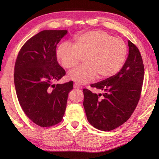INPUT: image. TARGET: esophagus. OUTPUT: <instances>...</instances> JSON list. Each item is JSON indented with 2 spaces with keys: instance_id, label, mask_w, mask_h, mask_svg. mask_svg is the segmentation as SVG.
Here are the masks:
<instances>
[{
  "instance_id": "esophagus-1",
  "label": "esophagus",
  "mask_w": 159,
  "mask_h": 159,
  "mask_svg": "<svg viewBox=\"0 0 159 159\" xmlns=\"http://www.w3.org/2000/svg\"><path fill=\"white\" fill-rule=\"evenodd\" d=\"M74 88H75V89H80V88H81V87H80L79 85H78L77 83H74Z\"/></svg>"
}]
</instances>
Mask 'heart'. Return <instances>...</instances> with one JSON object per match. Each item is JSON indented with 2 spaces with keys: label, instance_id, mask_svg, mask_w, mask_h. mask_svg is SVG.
<instances>
[{
  "label": "heart",
  "instance_id": "1",
  "mask_svg": "<svg viewBox=\"0 0 159 159\" xmlns=\"http://www.w3.org/2000/svg\"><path fill=\"white\" fill-rule=\"evenodd\" d=\"M127 55V46L121 39L102 31L80 34L72 44L62 43L57 49V57L64 68L75 67L84 57L85 63L68 74V78L78 83L85 84L98 76L107 79L122 67Z\"/></svg>",
  "mask_w": 159,
  "mask_h": 159
}]
</instances>
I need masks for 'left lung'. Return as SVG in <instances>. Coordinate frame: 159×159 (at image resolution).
Segmentation results:
<instances>
[{
    "mask_svg": "<svg viewBox=\"0 0 159 159\" xmlns=\"http://www.w3.org/2000/svg\"><path fill=\"white\" fill-rule=\"evenodd\" d=\"M128 56L120 72L91 85L93 88L103 90L102 95L93 93L87 89L83 90L87 120L100 130H112L126 122L140 99L144 78L142 57L133 43L128 41Z\"/></svg>",
    "mask_w": 159,
    "mask_h": 159,
    "instance_id": "8db88e82",
    "label": "left lung"
}]
</instances>
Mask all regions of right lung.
<instances>
[{"label": "right lung", "mask_w": 159, "mask_h": 159, "mask_svg": "<svg viewBox=\"0 0 159 159\" xmlns=\"http://www.w3.org/2000/svg\"><path fill=\"white\" fill-rule=\"evenodd\" d=\"M66 30H44L22 46L14 67L17 97L23 111L33 122L50 127L61 121L73 81L54 83L66 75L57 59V45Z\"/></svg>", "instance_id": "1"}]
</instances>
